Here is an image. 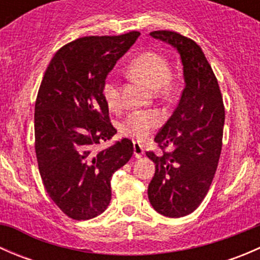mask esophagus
<instances>
[{
	"mask_svg": "<svg viewBox=\"0 0 260 260\" xmlns=\"http://www.w3.org/2000/svg\"><path fill=\"white\" fill-rule=\"evenodd\" d=\"M133 148H135V157L136 158H141V157L143 156V153H145V149H143V147L141 143H137L135 142V145H133Z\"/></svg>",
	"mask_w": 260,
	"mask_h": 260,
	"instance_id": "obj_1",
	"label": "esophagus"
}]
</instances>
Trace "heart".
<instances>
[{"mask_svg": "<svg viewBox=\"0 0 260 260\" xmlns=\"http://www.w3.org/2000/svg\"><path fill=\"white\" fill-rule=\"evenodd\" d=\"M131 73L149 88L165 93L170 90V64L166 57L159 52L146 50L132 60ZM103 96L111 109H118L122 106L119 81L109 78L103 85ZM162 117L156 111H135L123 119L120 132L135 140L143 141L153 131L161 125Z\"/></svg>", "mask_w": 260, "mask_h": 260, "instance_id": "b5f03b06", "label": "heart"}]
</instances>
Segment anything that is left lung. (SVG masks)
Instances as JSON below:
<instances>
[{
  "label": "left lung",
  "instance_id": "obj_1",
  "mask_svg": "<svg viewBox=\"0 0 260 260\" xmlns=\"http://www.w3.org/2000/svg\"><path fill=\"white\" fill-rule=\"evenodd\" d=\"M151 36L179 50L186 85L176 109L154 137L162 154L146 152L156 167L148 199L164 216L182 217L203 203L216 172L224 102L211 65L195 41L170 30L152 31ZM169 145L174 146L172 151H166Z\"/></svg>",
  "mask_w": 260,
  "mask_h": 260
}]
</instances>
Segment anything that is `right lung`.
Segmentation results:
<instances>
[{
  "mask_svg": "<svg viewBox=\"0 0 260 260\" xmlns=\"http://www.w3.org/2000/svg\"><path fill=\"white\" fill-rule=\"evenodd\" d=\"M138 31L85 36L65 44L48 65L35 103V152L46 192L74 220H89L108 208L111 179L133 154L117 133L103 96L107 75L135 44Z\"/></svg>",
  "mask_w": 260,
  "mask_h": 260,
  "instance_id": "obj_1",
  "label": "right lung"
}]
</instances>
